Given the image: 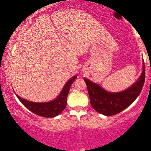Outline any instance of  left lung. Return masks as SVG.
<instances>
[{"label": "left lung", "instance_id": "8db88e82", "mask_svg": "<svg viewBox=\"0 0 151 151\" xmlns=\"http://www.w3.org/2000/svg\"><path fill=\"white\" fill-rule=\"evenodd\" d=\"M90 104L98 113L106 116L117 114L128 107L140 94L145 80V64L138 80L126 90L120 93H109L86 78Z\"/></svg>", "mask_w": 151, "mask_h": 151}]
</instances>
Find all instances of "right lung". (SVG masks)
<instances>
[{"instance_id": "1", "label": "right lung", "mask_w": 151, "mask_h": 151, "mask_svg": "<svg viewBox=\"0 0 151 151\" xmlns=\"http://www.w3.org/2000/svg\"><path fill=\"white\" fill-rule=\"evenodd\" d=\"M77 78V76L72 77L66 85H64L59 96L57 97L55 100L46 103H34L32 101L22 98L18 95H16L18 99L22 102V104L31 111L32 113L37 114L42 117L46 118H53L60 114L65 109L66 106V99H67L68 93L71 84Z\"/></svg>"}]
</instances>
